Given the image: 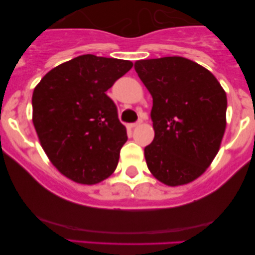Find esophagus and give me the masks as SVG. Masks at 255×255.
Returning a JSON list of instances; mask_svg holds the SVG:
<instances>
[{"instance_id": "34e87169", "label": "esophagus", "mask_w": 255, "mask_h": 255, "mask_svg": "<svg viewBox=\"0 0 255 255\" xmlns=\"http://www.w3.org/2000/svg\"><path fill=\"white\" fill-rule=\"evenodd\" d=\"M141 123V120H139L138 122H135V123H132V124H130V128H135V127H138L139 124Z\"/></svg>"}]
</instances>
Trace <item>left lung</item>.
Returning a JSON list of instances; mask_svg holds the SVG:
<instances>
[{"instance_id": "obj_1", "label": "left lung", "mask_w": 255, "mask_h": 255, "mask_svg": "<svg viewBox=\"0 0 255 255\" xmlns=\"http://www.w3.org/2000/svg\"><path fill=\"white\" fill-rule=\"evenodd\" d=\"M153 97L154 139L144 149L147 167L167 186L189 183L218 153L226 128L228 99L208 69L182 57L135 61Z\"/></svg>"}]
</instances>
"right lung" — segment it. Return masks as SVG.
I'll list each match as a JSON object with an SVG mask.
<instances>
[{
	"label": "right lung",
	"mask_w": 255,
	"mask_h": 255,
	"mask_svg": "<svg viewBox=\"0 0 255 255\" xmlns=\"http://www.w3.org/2000/svg\"><path fill=\"white\" fill-rule=\"evenodd\" d=\"M132 66L83 54L57 66L34 88L32 122L41 147L68 179L95 184L116 169L128 135L106 92Z\"/></svg>",
	"instance_id": "add662e5"
}]
</instances>
